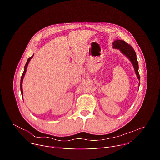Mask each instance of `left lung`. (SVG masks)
I'll use <instances>...</instances> for the list:
<instances>
[{"mask_svg":"<svg viewBox=\"0 0 160 160\" xmlns=\"http://www.w3.org/2000/svg\"><path fill=\"white\" fill-rule=\"evenodd\" d=\"M112 45V48L114 49H119L122 54H123L130 59L134 68L135 73L137 75V77L138 78L139 80H140V76L139 73V64L138 60H137L136 53L132 47L128 43H126V42L122 40H115L113 42Z\"/></svg>","mask_w":160,"mask_h":160,"instance_id":"obj_1","label":"left lung"}]
</instances>
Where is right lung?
<instances>
[{
    "instance_id": "add662e5",
    "label": "right lung",
    "mask_w": 160,
    "mask_h": 160,
    "mask_svg": "<svg viewBox=\"0 0 160 160\" xmlns=\"http://www.w3.org/2000/svg\"><path fill=\"white\" fill-rule=\"evenodd\" d=\"M33 55H34V54H33ZM33 55L28 59V60H27V63H26V64H25V69H24V72H23V73H22V76H21V78L20 88H21V95H22V80H23V78H24V76H25V73H26V72H27V66H28V63H29L30 61L32 59V58H33Z\"/></svg>"
}]
</instances>
